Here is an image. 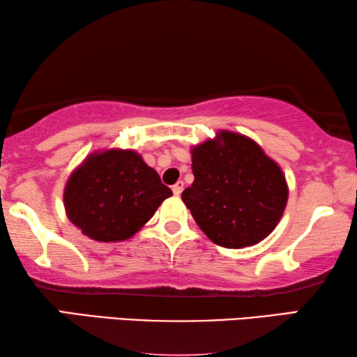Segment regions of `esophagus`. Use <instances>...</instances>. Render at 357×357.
Returning a JSON list of instances; mask_svg holds the SVG:
<instances>
[{
    "instance_id": "obj_1",
    "label": "esophagus",
    "mask_w": 357,
    "mask_h": 357,
    "mask_svg": "<svg viewBox=\"0 0 357 357\" xmlns=\"http://www.w3.org/2000/svg\"><path fill=\"white\" fill-rule=\"evenodd\" d=\"M172 189H173V194L176 195V197H179L181 192H183V189H184V183H183V181H178V183L174 184Z\"/></svg>"
}]
</instances>
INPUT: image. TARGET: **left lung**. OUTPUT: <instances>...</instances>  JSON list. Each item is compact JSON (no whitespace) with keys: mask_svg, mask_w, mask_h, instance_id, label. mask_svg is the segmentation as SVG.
<instances>
[{"mask_svg":"<svg viewBox=\"0 0 357 357\" xmlns=\"http://www.w3.org/2000/svg\"><path fill=\"white\" fill-rule=\"evenodd\" d=\"M190 152L195 179L181 199L208 238L240 250L268 236L289 194L278 163L256 141L227 130Z\"/></svg>","mask_w":357,"mask_h":357,"instance_id":"left-lung-1","label":"left lung"}]
</instances>
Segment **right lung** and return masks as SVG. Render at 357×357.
Segmentation results:
<instances>
[{
	"mask_svg": "<svg viewBox=\"0 0 357 357\" xmlns=\"http://www.w3.org/2000/svg\"><path fill=\"white\" fill-rule=\"evenodd\" d=\"M173 192L138 152H93L68 178L66 216L89 238L114 243L133 236Z\"/></svg>",
	"mask_w": 357,
	"mask_h": 357,
	"instance_id": "1",
	"label": "right lung"
}]
</instances>
